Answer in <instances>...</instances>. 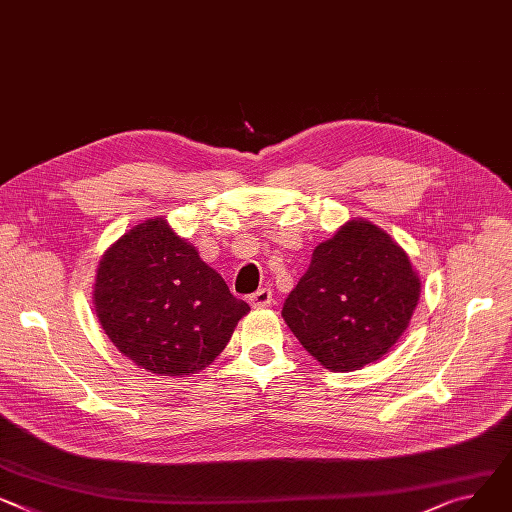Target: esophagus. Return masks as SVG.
Wrapping results in <instances>:
<instances>
[{
	"instance_id": "1",
	"label": "esophagus",
	"mask_w": 512,
	"mask_h": 512,
	"mask_svg": "<svg viewBox=\"0 0 512 512\" xmlns=\"http://www.w3.org/2000/svg\"><path fill=\"white\" fill-rule=\"evenodd\" d=\"M249 302H251L253 309H265V306H269L271 302H274V294H271L269 288H261L255 294H251Z\"/></svg>"
}]
</instances>
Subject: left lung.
<instances>
[{"label":"left lung","mask_w":512,"mask_h":512,"mask_svg":"<svg viewBox=\"0 0 512 512\" xmlns=\"http://www.w3.org/2000/svg\"><path fill=\"white\" fill-rule=\"evenodd\" d=\"M420 278L407 253L366 220H350L317 245L282 317L302 348L333 372L383 358L407 329Z\"/></svg>","instance_id":"1"}]
</instances>
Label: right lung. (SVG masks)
Returning <instances> with one entry per match:
<instances>
[{"label":"right lung","mask_w":512,"mask_h":512,"mask_svg":"<svg viewBox=\"0 0 512 512\" xmlns=\"http://www.w3.org/2000/svg\"><path fill=\"white\" fill-rule=\"evenodd\" d=\"M92 296L117 350L160 377L212 364L251 311L164 218L133 226L107 249Z\"/></svg>","instance_id":"add662e5"}]
</instances>
